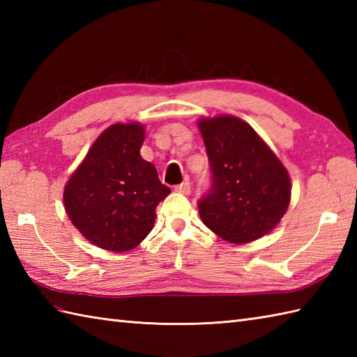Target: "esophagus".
Returning a JSON list of instances; mask_svg holds the SVG:
<instances>
[{
  "mask_svg": "<svg viewBox=\"0 0 357 357\" xmlns=\"http://www.w3.org/2000/svg\"><path fill=\"white\" fill-rule=\"evenodd\" d=\"M174 190H176L181 195H190V192H192L190 183H188V181H184V183H181L176 187H174Z\"/></svg>",
  "mask_w": 357,
  "mask_h": 357,
  "instance_id": "34e87169",
  "label": "esophagus"
}]
</instances>
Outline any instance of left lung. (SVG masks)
Masks as SVG:
<instances>
[{"instance_id":"1","label":"left lung","mask_w":357,"mask_h":357,"mask_svg":"<svg viewBox=\"0 0 357 357\" xmlns=\"http://www.w3.org/2000/svg\"><path fill=\"white\" fill-rule=\"evenodd\" d=\"M211 179L199 198L202 222L219 238L245 244L275 227L290 204V176L244 121L201 119Z\"/></svg>"}]
</instances>
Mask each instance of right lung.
Masks as SVG:
<instances>
[{"label":"right lung","instance_id":"right-lung-1","mask_svg":"<svg viewBox=\"0 0 357 357\" xmlns=\"http://www.w3.org/2000/svg\"><path fill=\"white\" fill-rule=\"evenodd\" d=\"M141 124H113L102 132L64 188L72 224L110 252L132 250L150 233L155 208L170 188L144 161Z\"/></svg>","mask_w":357,"mask_h":357}]
</instances>
